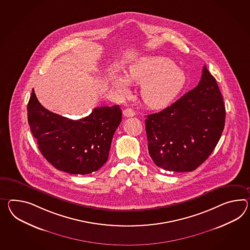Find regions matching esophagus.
I'll return each mask as SVG.
<instances>
[{
  "instance_id": "1",
  "label": "esophagus",
  "mask_w": 250,
  "mask_h": 250,
  "mask_svg": "<svg viewBox=\"0 0 250 250\" xmlns=\"http://www.w3.org/2000/svg\"><path fill=\"white\" fill-rule=\"evenodd\" d=\"M123 115L126 117H132L135 116V112L132 108H126L123 111Z\"/></svg>"
}]
</instances>
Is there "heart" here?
I'll use <instances>...</instances> for the list:
<instances>
[{
  "instance_id": "heart-1",
  "label": "heart",
  "mask_w": 250,
  "mask_h": 250,
  "mask_svg": "<svg viewBox=\"0 0 250 250\" xmlns=\"http://www.w3.org/2000/svg\"><path fill=\"white\" fill-rule=\"evenodd\" d=\"M186 74L166 57H144L133 63L124 76H116L113 84L123 95L129 93V83L142 85L141 97L147 106L164 108L182 92Z\"/></svg>"
}]
</instances>
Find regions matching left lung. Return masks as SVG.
<instances>
[{"label":"left lung","instance_id":"8db88e82","mask_svg":"<svg viewBox=\"0 0 250 250\" xmlns=\"http://www.w3.org/2000/svg\"><path fill=\"white\" fill-rule=\"evenodd\" d=\"M225 118L217 81L204 66L196 87L163 111L147 116L148 151L153 163L169 171L197 169L219 143Z\"/></svg>","mask_w":250,"mask_h":250}]
</instances>
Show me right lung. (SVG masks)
Masks as SVG:
<instances>
[{"instance_id":"1","label":"right lung","mask_w":250,"mask_h":250,"mask_svg":"<svg viewBox=\"0 0 250 250\" xmlns=\"http://www.w3.org/2000/svg\"><path fill=\"white\" fill-rule=\"evenodd\" d=\"M28 122L43 156L58 170L85 175L103 166L116 128L122 121L119 105L96 107L80 120L46 109L32 89Z\"/></svg>"}]
</instances>
